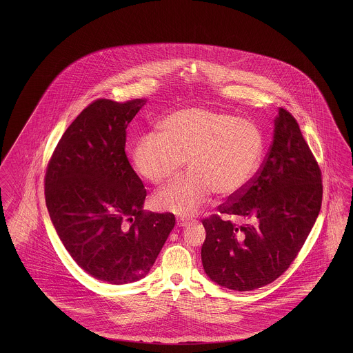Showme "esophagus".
<instances>
[{
    "label": "esophagus",
    "mask_w": 353,
    "mask_h": 353,
    "mask_svg": "<svg viewBox=\"0 0 353 353\" xmlns=\"http://www.w3.org/2000/svg\"><path fill=\"white\" fill-rule=\"evenodd\" d=\"M176 223H177V225H179V226H181V228H183V226H188V225H189V223H190V220H189V219H183V217H177Z\"/></svg>",
    "instance_id": "34e87169"
}]
</instances>
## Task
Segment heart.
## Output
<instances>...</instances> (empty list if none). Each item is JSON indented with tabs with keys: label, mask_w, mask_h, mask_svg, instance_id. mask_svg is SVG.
<instances>
[{
	"label": "heart",
	"mask_w": 353,
	"mask_h": 353,
	"mask_svg": "<svg viewBox=\"0 0 353 353\" xmlns=\"http://www.w3.org/2000/svg\"><path fill=\"white\" fill-rule=\"evenodd\" d=\"M161 133L139 137L132 151L136 171L151 183L168 181L186 163L192 171L158 192L154 203L180 216L195 214L216 192H242L261 161L264 139L251 120L207 107L176 111L159 125Z\"/></svg>",
	"instance_id": "heart-1"
}]
</instances>
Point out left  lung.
I'll list each match as a JSON object with an SVG mask.
<instances>
[{
    "label": "left lung",
    "instance_id": "1",
    "mask_svg": "<svg viewBox=\"0 0 353 353\" xmlns=\"http://www.w3.org/2000/svg\"><path fill=\"white\" fill-rule=\"evenodd\" d=\"M322 203L321 170L299 124L279 108L267 158L242 192L204 219V272L235 291L276 281L298 256ZM238 218L236 225L231 217Z\"/></svg>",
    "mask_w": 353,
    "mask_h": 353
}]
</instances>
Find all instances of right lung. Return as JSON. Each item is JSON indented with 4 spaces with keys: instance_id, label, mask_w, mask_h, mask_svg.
I'll use <instances>...</instances> for the list:
<instances>
[{
    "instance_id": "right-lung-1",
    "label": "right lung",
    "mask_w": 353,
    "mask_h": 353,
    "mask_svg": "<svg viewBox=\"0 0 353 353\" xmlns=\"http://www.w3.org/2000/svg\"><path fill=\"white\" fill-rule=\"evenodd\" d=\"M146 99H97L59 139L45 199L63 246L88 274L132 283L154 265L174 216L142 210L146 189L125 154L127 127Z\"/></svg>"
}]
</instances>
